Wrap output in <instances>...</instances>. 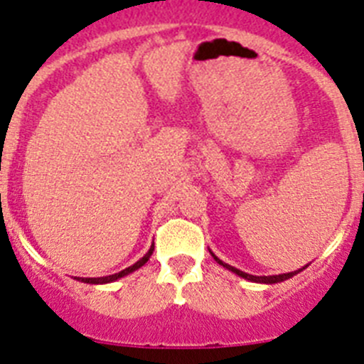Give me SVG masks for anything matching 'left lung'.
<instances>
[{"label": "left lung", "mask_w": 364, "mask_h": 364, "mask_svg": "<svg viewBox=\"0 0 364 364\" xmlns=\"http://www.w3.org/2000/svg\"><path fill=\"white\" fill-rule=\"evenodd\" d=\"M212 254V252H210ZM212 257H214L215 261H218L219 264H221V267H225L227 268V270H230V272H234V274H237L239 277H243V279H248V281H252V283H264V284H274V283H281V281H287V279H290V277H294L296 276V274H299L301 270H303V268H299V270H294V272H288V274H279V276H252V274H247V272H243V270H237V268H234V267H230V264H227V263H223L221 259H219V257H215L214 254H212Z\"/></svg>", "instance_id": "left-lung-1"}]
</instances>
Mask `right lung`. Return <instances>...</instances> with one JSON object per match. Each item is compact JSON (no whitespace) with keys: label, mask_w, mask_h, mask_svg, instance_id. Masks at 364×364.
I'll list each match as a JSON object with an SVG mask.
<instances>
[{"label":"right lung","mask_w":364,"mask_h":364,"mask_svg":"<svg viewBox=\"0 0 364 364\" xmlns=\"http://www.w3.org/2000/svg\"><path fill=\"white\" fill-rule=\"evenodd\" d=\"M152 252H154V245H152V247H150V250L146 252L145 255H143L141 259L137 261V263H134L132 267L125 268V270L117 272V274H112V276H105V277H77V281H81V283H90V284H103V283H112V281L119 279V277H125V276H129V274H132V272H134V270H137V268H141L143 264H145L146 261L150 259V255H152Z\"/></svg>","instance_id":"add662e5"}]
</instances>
